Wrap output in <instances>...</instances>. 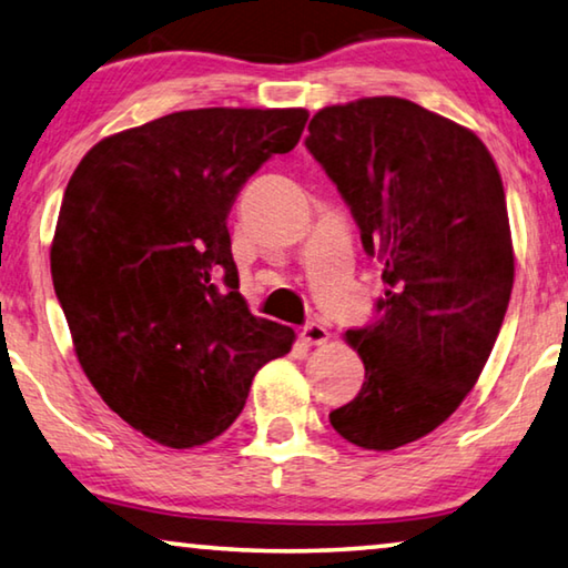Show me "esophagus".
Here are the masks:
<instances>
[{"instance_id":"34e87169","label":"esophagus","mask_w":568,"mask_h":568,"mask_svg":"<svg viewBox=\"0 0 568 568\" xmlns=\"http://www.w3.org/2000/svg\"><path fill=\"white\" fill-rule=\"evenodd\" d=\"M301 338L311 346H321L328 341V331H326V326H321V323H308V326H303Z\"/></svg>"}]
</instances>
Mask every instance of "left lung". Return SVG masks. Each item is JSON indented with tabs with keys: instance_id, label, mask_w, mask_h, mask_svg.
I'll return each mask as SVG.
<instances>
[{
	"instance_id": "1",
	"label": "left lung",
	"mask_w": 568,
	"mask_h": 568,
	"mask_svg": "<svg viewBox=\"0 0 568 568\" xmlns=\"http://www.w3.org/2000/svg\"><path fill=\"white\" fill-rule=\"evenodd\" d=\"M308 131L386 283L379 321L344 333L366 374L328 419L389 453L460 407L498 338L516 273L503 179L470 129L407 98L326 105Z\"/></svg>"
}]
</instances>
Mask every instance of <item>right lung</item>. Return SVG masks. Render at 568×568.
I'll use <instances>...</instances> for the list:
<instances>
[{
	"mask_svg": "<svg viewBox=\"0 0 568 568\" xmlns=\"http://www.w3.org/2000/svg\"><path fill=\"white\" fill-rule=\"evenodd\" d=\"M305 121V108L169 113L98 141L70 176L50 270L75 356L108 407L159 445L220 437L257 368L293 346L295 331L252 316L237 291L227 214Z\"/></svg>",
	"mask_w": 568,
	"mask_h": 568,
	"instance_id": "obj_1",
	"label": "right lung"
}]
</instances>
